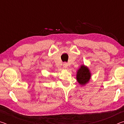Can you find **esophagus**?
I'll use <instances>...</instances> for the list:
<instances>
[{"mask_svg": "<svg viewBox=\"0 0 124 124\" xmlns=\"http://www.w3.org/2000/svg\"><path fill=\"white\" fill-rule=\"evenodd\" d=\"M63 68H64L67 69V68H68V63H67L64 62V63H63Z\"/></svg>", "mask_w": 124, "mask_h": 124, "instance_id": "1", "label": "esophagus"}]
</instances>
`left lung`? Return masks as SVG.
Masks as SVG:
<instances>
[{
    "label": "left lung",
    "instance_id": "left-lung-1",
    "mask_svg": "<svg viewBox=\"0 0 124 124\" xmlns=\"http://www.w3.org/2000/svg\"><path fill=\"white\" fill-rule=\"evenodd\" d=\"M91 77V73L89 67L84 64L81 65L77 70L76 78L78 83L81 86H85L89 83Z\"/></svg>",
    "mask_w": 124,
    "mask_h": 124
}]
</instances>
